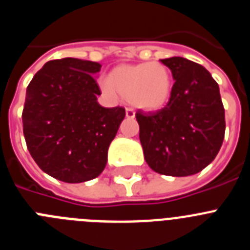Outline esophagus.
Here are the masks:
<instances>
[{
    "label": "esophagus",
    "instance_id": "1",
    "mask_svg": "<svg viewBox=\"0 0 250 250\" xmlns=\"http://www.w3.org/2000/svg\"><path fill=\"white\" fill-rule=\"evenodd\" d=\"M125 112H126V118H129V119L135 118V111H134V110H132L131 107H126Z\"/></svg>",
    "mask_w": 250,
    "mask_h": 250
}]
</instances>
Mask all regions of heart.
Masks as SVG:
<instances>
[{
    "label": "heart",
    "instance_id": "heart-1",
    "mask_svg": "<svg viewBox=\"0 0 250 250\" xmlns=\"http://www.w3.org/2000/svg\"><path fill=\"white\" fill-rule=\"evenodd\" d=\"M101 87L107 94L118 91L130 104L156 111L164 107L173 92V76L169 68L160 62H141L115 67L104 80Z\"/></svg>",
    "mask_w": 250,
    "mask_h": 250
}]
</instances>
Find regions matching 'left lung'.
Wrapping results in <instances>:
<instances>
[{"label": "left lung", "instance_id": "8db88e82", "mask_svg": "<svg viewBox=\"0 0 250 250\" xmlns=\"http://www.w3.org/2000/svg\"><path fill=\"white\" fill-rule=\"evenodd\" d=\"M171 70L173 92L156 112H136L147 165L169 176L202 171L219 152L225 115L219 86L210 72L184 57L160 60Z\"/></svg>", "mask_w": 250, "mask_h": 250}]
</instances>
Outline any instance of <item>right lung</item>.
I'll return each mask as SVG.
<instances>
[{"instance_id":"right-lung-1","label":"right lung","mask_w":250,"mask_h":250,"mask_svg":"<svg viewBox=\"0 0 250 250\" xmlns=\"http://www.w3.org/2000/svg\"><path fill=\"white\" fill-rule=\"evenodd\" d=\"M101 65L66 57L52 60L26 90L22 124L27 149L40 169L65 183L98 178L107 163L125 109L103 107L92 75Z\"/></svg>"}]
</instances>
